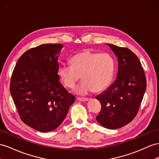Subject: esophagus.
Listing matches in <instances>:
<instances>
[{
  "mask_svg": "<svg viewBox=\"0 0 159 159\" xmlns=\"http://www.w3.org/2000/svg\"><path fill=\"white\" fill-rule=\"evenodd\" d=\"M77 99L80 101H87L89 100L88 98H82V97H78Z\"/></svg>",
  "mask_w": 159,
  "mask_h": 159,
  "instance_id": "esophagus-1",
  "label": "esophagus"
}]
</instances>
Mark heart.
Segmentation results:
<instances>
[{"mask_svg":"<svg viewBox=\"0 0 159 159\" xmlns=\"http://www.w3.org/2000/svg\"><path fill=\"white\" fill-rule=\"evenodd\" d=\"M115 71V61L108 53L84 50L75 54L71 64L61 66L59 75L68 88L72 89L81 79L84 80L75 89V93L86 95L93 91L101 92L111 83Z\"/></svg>","mask_w":159,"mask_h":159,"instance_id":"b5f03b06","label":"heart"}]
</instances>
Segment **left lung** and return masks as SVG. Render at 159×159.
<instances>
[{"label": "left lung", "mask_w": 159, "mask_h": 159, "mask_svg": "<svg viewBox=\"0 0 159 159\" xmlns=\"http://www.w3.org/2000/svg\"><path fill=\"white\" fill-rule=\"evenodd\" d=\"M116 54L118 70L115 82L95 97L101 104L97 121L108 129L123 127L137 115L146 89L143 68L128 48L107 44Z\"/></svg>", "instance_id": "left-lung-1"}]
</instances>
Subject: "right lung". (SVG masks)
Segmentation results:
<instances>
[{
    "mask_svg": "<svg viewBox=\"0 0 159 159\" xmlns=\"http://www.w3.org/2000/svg\"><path fill=\"white\" fill-rule=\"evenodd\" d=\"M60 43L42 44L20 57L11 76L10 92L21 120L42 132L62 123L75 96L60 82Z\"/></svg>",
    "mask_w": 159,
    "mask_h": 159,
    "instance_id": "right-lung-1",
    "label": "right lung"
}]
</instances>
